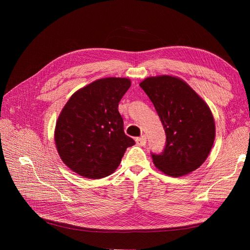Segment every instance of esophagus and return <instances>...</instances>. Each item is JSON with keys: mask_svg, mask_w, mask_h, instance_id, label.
<instances>
[{"mask_svg": "<svg viewBox=\"0 0 250 250\" xmlns=\"http://www.w3.org/2000/svg\"><path fill=\"white\" fill-rule=\"evenodd\" d=\"M135 142H137V144H138L139 146H145L146 145V142H147L146 135H142V137L137 138V139H135Z\"/></svg>", "mask_w": 250, "mask_h": 250, "instance_id": "1", "label": "esophagus"}]
</instances>
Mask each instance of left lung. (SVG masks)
<instances>
[{
    "label": "left lung",
    "instance_id": "1",
    "mask_svg": "<svg viewBox=\"0 0 250 250\" xmlns=\"http://www.w3.org/2000/svg\"><path fill=\"white\" fill-rule=\"evenodd\" d=\"M140 86L153 103L167 137L164 152L151 154L155 167L173 177L198 169L215 141L208 105L187 82L169 75L148 77Z\"/></svg>",
    "mask_w": 250,
    "mask_h": 250
}]
</instances>
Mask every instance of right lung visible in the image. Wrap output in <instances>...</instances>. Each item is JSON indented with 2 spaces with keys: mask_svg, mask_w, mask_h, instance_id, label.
I'll return each instance as SVG.
<instances>
[{
  "mask_svg": "<svg viewBox=\"0 0 250 250\" xmlns=\"http://www.w3.org/2000/svg\"><path fill=\"white\" fill-rule=\"evenodd\" d=\"M130 85L127 78L98 79L74 93L60 112L54 134L58 154L80 176L110 175L135 144L124 133L118 109Z\"/></svg>",
  "mask_w": 250,
  "mask_h": 250,
  "instance_id": "right-lung-1",
  "label": "right lung"
}]
</instances>
